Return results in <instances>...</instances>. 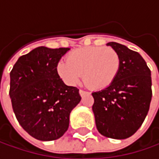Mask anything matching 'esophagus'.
<instances>
[{"mask_svg":"<svg viewBox=\"0 0 159 159\" xmlns=\"http://www.w3.org/2000/svg\"><path fill=\"white\" fill-rule=\"evenodd\" d=\"M87 94H89V92L88 91H84L82 89H80V95H81V96H84L85 95H87Z\"/></svg>","mask_w":159,"mask_h":159,"instance_id":"34e87169","label":"esophagus"}]
</instances>
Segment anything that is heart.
<instances>
[{
    "label": "heart",
    "instance_id": "1",
    "mask_svg": "<svg viewBox=\"0 0 159 159\" xmlns=\"http://www.w3.org/2000/svg\"><path fill=\"white\" fill-rule=\"evenodd\" d=\"M121 67L119 54L111 47H85L75 49L66 60L58 62L57 70L64 82L76 85L83 80L90 89H102L111 86Z\"/></svg>",
    "mask_w": 159,
    "mask_h": 159
}]
</instances>
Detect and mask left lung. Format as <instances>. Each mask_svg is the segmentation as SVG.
<instances>
[{"mask_svg": "<svg viewBox=\"0 0 159 159\" xmlns=\"http://www.w3.org/2000/svg\"><path fill=\"white\" fill-rule=\"evenodd\" d=\"M119 53L121 67L117 79L106 89L92 93L97 130L103 136L126 139L140 128L152 97L151 73L138 52L117 42H109Z\"/></svg>", "mask_w": 159, "mask_h": 159, "instance_id": "1", "label": "left lung"}]
</instances>
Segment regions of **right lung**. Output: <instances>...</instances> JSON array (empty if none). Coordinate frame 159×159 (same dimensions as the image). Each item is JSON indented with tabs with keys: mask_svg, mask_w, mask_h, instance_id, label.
Here are the masks:
<instances>
[{
	"mask_svg": "<svg viewBox=\"0 0 159 159\" xmlns=\"http://www.w3.org/2000/svg\"><path fill=\"white\" fill-rule=\"evenodd\" d=\"M69 48L39 47L18 58L10 71L9 96L18 123L40 141H54L69 127L70 113L80 102L76 87L66 86L57 70Z\"/></svg>",
	"mask_w": 159,
	"mask_h": 159,
	"instance_id": "add662e5",
	"label": "right lung"
}]
</instances>
